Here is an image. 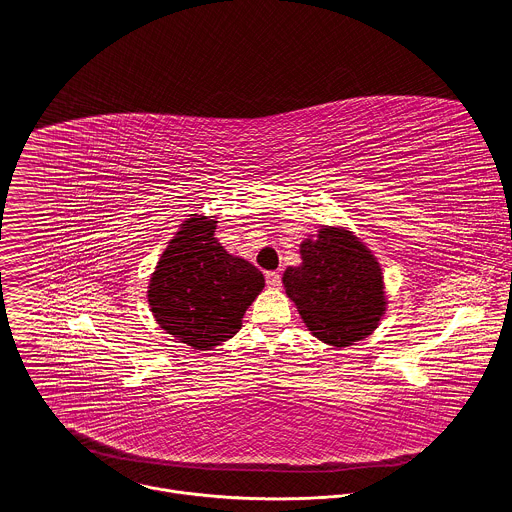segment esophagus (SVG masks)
<instances>
[{
	"mask_svg": "<svg viewBox=\"0 0 512 512\" xmlns=\"http://www.w3.org/2000/svg\"><path fill=\"white\" fill-rule=\"evenodd\" d=\"M265 279H267V285L273 287V289L279 287V283H281V275H279L277 271H267V273H265Z\"/></svg>",
	"mask_w": 512,
	"mask_h": 512,
	"instance_id": "1",
	"label": "esophagus"
}]
</instances>
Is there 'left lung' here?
I'll use <instances>...</instances> for the list:
<instances>
[{
	"instance_id": "1",
	"label": "left lung",
	"mask_w": 512,
	"mask_h": 512,
	"mask_svg": "<svg viewBox=\"0 0 512 512\" xmlns=\"http://www.w3.org/2000/svg\"><path fill=\"white\" fill-rule=\"evenodd\" d=\"M302 263L283 271L287 298L308 330L344 348L364 340L387 310L383 269L373 251L346 227H320L300 243Z\"/></svg>"
}]
</instances>
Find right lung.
Segmentation results:
<instances>
[{
    "mask_svg": "<svg viewBox=\"0 0 512 512\" xmlns=\"http://www.w3.org/2000/svg\"><path fill=\"white\" fill-rule=\"evenodd\" d=\"M216 216L190 214L150 277L148 302L162 330L194 350L233 338L265 287L263 273L214 237Z\"/></svg>",
    "mask_w": 512,
    "mask_h": 512,
    "instance_id": "1",
    "label": "right lung"
}]
</instances>
